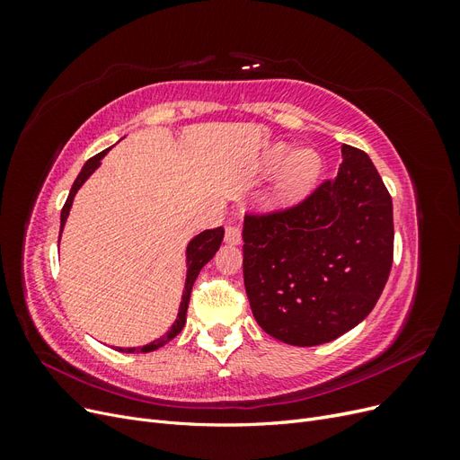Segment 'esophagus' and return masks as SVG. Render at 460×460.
<instances>
[{"label": "esophagus", "instance_id": "esophagus-1", "mask_svg": "<svg viewBox=\"0 0 460 460\" xmlns=\"http://www.w3.org/2000/svg\"><path fill=\"white\" fill-rule=\"evenodd\" d=\"M225 242L230 245H238L242 242V232L235 226H226L225 230Z\"/></svg>", "mask_w": 460, "mask_h": 460}]
</instances>
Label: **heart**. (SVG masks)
Instances as JSON below:
<instances>
[{
  "mask_svg": "<svg viewBox=\"0 0 460 460\" xmlns=\"http://www.w3.org/2000/svg\"><path fill=\"white\" fill-rule=\"evenodd\" d=\"M278 168L276 184L269 199L274 211H286L307 199L324 171V161L313 147L291 149V144L278 142L264 153V171L274 172Z\"/></svg>",
  "mask_w": 460,
  "mask_h": 460,
  "instance_id": "obj_1",
  "label": "heart"
}]
</instances>
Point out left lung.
I'll return each mask as SVG.
<instances>
[{
	"label": "left lung",
	"instance_id": "left-lung-1",
	"mask_svg": "<svg viewBox=\"0 0 460 460\" xmlns=\"http://www.w3.org/2000/svg\"><path fill=\"white\" fill-rule=\"evenodd\" d=\"M243 284L257 324L297 347L343 336L370 314L394 261V203L365 151L291 211L245 217Z\"/></svg>",
	"mask_w": 460,
	"mask_h": 460
}]
</instances>
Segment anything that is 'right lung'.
<instances>
[{"instance_id": "right-lung-1", "label": "right lung", "mask_w": 460, "mask_h": 460, "mask_svg": "<svg viewBox=\"0 0 460 460\" xmlns=\"http://www.w3.org/2000/svg\"><path fill=\"white\" fill-rule=\"evenodd\" d=\"M111 147L103 149L102 153H97L95 157L88 159L82 166L80 174L76 176L75 184L71 188V193H68V198L63 205V211H61V232L65 228V222L68 218V213H71V207L75 201L76 191L82 188V184L86 182V180L100 169L102 159L107 155ZM222 238H225V230L215 228V230H203L198 235H193V238L188 242L186 245V284H184V291H182V299H180V307H178V314L174 324L171 326V330L164 333V336L153 340L151 343L144 345V347H117V351L120 353H149V351H155L159 347H163L164 343H169L172 338H176L180 332H182L184 324H186V313H188V305H190V296H191V288L193 282H196V278L199 276L201 269L205 264L215 257V253L218 252V247L222 243Z\"/></svg>"}]
</instances>
